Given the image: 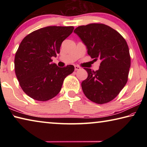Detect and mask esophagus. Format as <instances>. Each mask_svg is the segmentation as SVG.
I'll use <instances>...</instances> for the list:
<instances>
[{
	"label": "esophagus",
	"mask_w": 147,
	"mask_h": 147,
	"mask_svg": "<svg viewBox=\"0 0 147 147\" xmlns=\"http://www.w3.org/2000/svg\"><path fill=\"white\" fill-rule=\"evenodd\" d=\"M74 69H75V71H78V70H80V69H81V68L78 65H75L74 66Z\"/></svg>",
	"instance_id": "34e87169"
}]
</instances>
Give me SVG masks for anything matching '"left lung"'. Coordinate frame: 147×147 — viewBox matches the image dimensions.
<instances>
[{
  "instance_id": "left-lung-1",
  "label": "left lung",
  "mask_w": 147,
  "mask_h": 147,
  "mask_svg": "<svg viewBox=\"0 0 147 147\" xmlns=\"http://www.w3.org/2000/svg\"><path fill=\"white\" fill-rule=\"evenodd\" d=\"M74 32L85 44L91 58L101 61L97 71L84 68L88 74L82 82L84 93L93 102H109L128 81L131 59L127 43L117 31L104 24L80 26Z\"/></svg>"
}]
</instances>
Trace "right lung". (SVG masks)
Instances as JSON below:
<instances>
[{
  "label": "right lung",
  "mask_w": 147,
  "mask_h": 147,
  "mask_svg": "<svg viewBox=\"0 0 147 147\" xmlns=\"http://www.w3.org/2000/svg\"><path fill=\"white\" fill-rule=\"evenodd\" d=\"M73 26H47L32 33L20 43L15 56V72L20 86L27 95L47 101L60 91L64 79L74 67H59L52 57L60 53V47L71 35Z\"/></svg>",
  "instance_id": "right-lung-1"
}]
</instances>
